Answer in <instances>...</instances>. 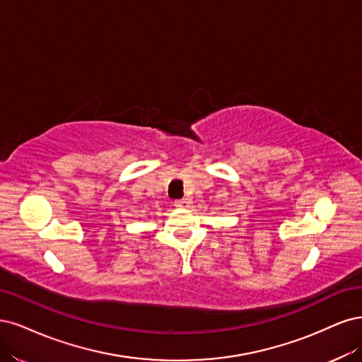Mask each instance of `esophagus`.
Segmentation results:
<instances>
[{
	"mask_svg": "<svg viewBox=\"0 0 362 362\" xmlns=\"http://www.w3.org/2000/svg\"><path fill=\"white\" fill-rule=\"evenodd\" d=\"M191 204H192V202L189 200V198H182V200L174 202V206L179 209H188V207H191Z\"/></svg>",
	"mask_w": 362,
	"mask_h": 362,
	"instance_id": "34e87169",
	"label": "esophagus"
}]
</instances>
